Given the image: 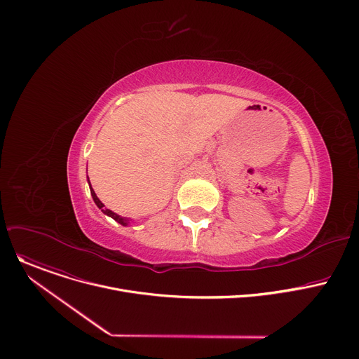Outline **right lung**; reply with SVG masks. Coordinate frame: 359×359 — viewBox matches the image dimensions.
Returning <instances> with one entry per match:
<instances>
[{
	"label": "right lung",
	"instance_id": "right-lung-1",
	"mask_svg": "<svg viewBox=\"0 0 359 359\" xmlns=\"http://www.w3.org/2000/svg\"><path fill=\"white\" fill-rule=\"evenodd\" d=\"M88 182H89V179H88ZM90 187V194H92V198H93V201L96 203V206L102 210V212H104L107 216H109V217H112L114 220H116L118 223H121L122 226H126L128 223H129V220L126 219V217H121V216H118L116 213H114V212H111L109 209H104L105 206H104V203H102L99 198H97V196L95 194V191H93V189H92V186H89Z\"/></svg>",
	"mask_w": 359,
	"mask_h": 359
}]
</instances>
